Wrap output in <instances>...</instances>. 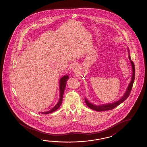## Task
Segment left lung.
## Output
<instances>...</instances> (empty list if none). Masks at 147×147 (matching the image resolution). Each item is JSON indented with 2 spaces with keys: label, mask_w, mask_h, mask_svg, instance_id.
<instances>
[{
  "label": "left lung",
  "mask_w": 147,
  "mask_h": 147,
  "mask_svg": "<svg viewBox=\"0 0 147 147\" xmlns=\"http://www.w3.org/2000/svg\"><path fill=\"white\" fill-rule=\"evenodd\" d=\"M129 58L130 59L131 63V65L132 67V80H131L130 84L129 85V86L127 87V90L125 92V93L124 94V95L123 96V97L121 98H120L118 101H116L115 102H113L112 104H106V105H101V106H95L93 104H91L90 102H89L88 100L85 98V102L87 105L88 107H89V108L95 111H98V112H100V111H107V110H112L114 108H115L117 106L119 105L120 104H121L123 102L125 101V100L127 99V97L129 96L131 91L132 89L133 84L134 83V81L135 80V65L134 64V63L133 62L131 59L130 58V54H129Z\"/></svg>",
  "instance_id": "obj_1"
}]
</instances>
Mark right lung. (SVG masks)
Listing matches in <instances>:
<instances>
[{
	"mask_svg": "<svg viewBox=\"0 0 147 147\" xmlns=\"http://www.w3.org/2000/svg\"><path fill=\"white\" fill-rule=\"evenodd\" d=\"M69 79V76L67 75H65L63 77L61 78L60 80V84H59V88H60V98L59 99V101L58 103L56 104L54 108L52 109L50 111H48V112H42V114H49V113H52L53 112L57 110L60 107L61 104L62 103L63 101V93H64V91L65 89V85H66V83H67V80Z\"/></svg>",
	"mask_w": 147,
	"mask_h": 147,
	"instance_id": "right-lung-1",
	"label": "right lung"
}]
</instances>
